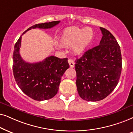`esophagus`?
I'll return each mask as SVG.
<instances>
[{"instance_id": "1", "label": "esophagus", "mask_w": 133, "mask_h": 133, "mask_svg": "<svg viewBox=\"0 0 133 133\" xmlns=\"http://www.w3.org/2000/svg\"><path fill=\"white\" fill-rule=\"evenodd\" d=\"M68 63H69V65H70V68H74V66H75V62H74L73 59H68Z\"/></svg>"}]
</instances>
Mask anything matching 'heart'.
Returning a JSON list of instances; mask_svg holds the SVG:
<instances>
[{"label":"heart","instance_id":"obj_1","mask_svg":"<svg viewBox=\"0 0 133 133\" xmlns=\"http://www.w3.org/2000/svg\"><path fill=\"white\" fill-rule=\"evenodd\" d=\"M93 30L91 28L84 29L77 27H70L63 31L59 42L64 46H72L75 54L82 52L91 42L93 38Z\"/></svg>","mask_w":133,"mask_h":133}]
</instances>
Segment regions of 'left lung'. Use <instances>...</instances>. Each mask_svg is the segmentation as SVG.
I'll list each match as a JSON object with an SVG mask.
<instances>
[{
    "label": "left lung",
    "mask_w": 133,
    "mask_h": 133,
    "mask_svg": "<svg viewBox=\"0 0 133 133\" xmlns=\"http://www.w3.org/2000/svg\"><path fill=\"white\" fill-rule=\"evenodd\" d=\"M103 36L100 44L86 51L75 61L77 91L88 102L106 98L119 81L122 71L120 47L114 36L100 27Z\"/></svg>",
    "instance_id": "left-lung-1"
}]
</instances>
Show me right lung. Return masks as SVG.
I'll use <instances>...</instances> for the list:
<instances>
[{"instance_id":"right-lung-1","label":"right lung","mask_w":133,"mask_h":133,"mask_svg":"<svg viewBox=\"0 0 133 133\" xmlns=\"http://www.w3.org/2000/svg\"><path fill=\"white\" fill-rule=\"evenodd\" d=\"M59 21L35 24L25 31L39 28L48 29L59 24ZM22 34V35H23ZM22 36L15 45L13 55V70L15 81L26 95L37 101L49 100L58 92L62 76L69 68L68 58L54 56L36 63L25 62L19 54Z\"/></svg>"}]
</instances>
